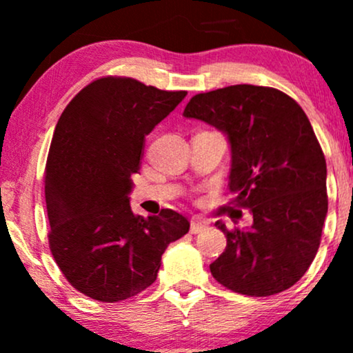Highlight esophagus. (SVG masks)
Returning <instances> with one entry per match:
<instances>
[{
  "label": "esophagus",
  "instance_id": "obj_1",
  "mask_svg": "<svg viewBox=\"0 0 353 353\" xmlns=\"http://www.w3.org/2000/svg\"><path fill=\"white\" fill-rule=\"evenodd\" d=\"M205 228H208V224L204 221H201V219H192L190 221V234H199Z\"/></svg>",
  "mask_w": 353,
  "mask_h": 353
}]
</instances>
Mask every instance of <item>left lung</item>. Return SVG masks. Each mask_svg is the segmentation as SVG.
<instances>
[{"instance_id": "1", "label": "left lung", "mask_w": 353, "mask_h": 353, "mask_svg": "<svg viewBox=\"0 0 353 353\" xmlns=\"http://www.w3.org/2000/svg\"><path fill=\"white\" fill-rule=\"evenodd\" d=\"M184 117L228 136L229 190L254 217L249 229L216 222L228 245L210 274L250 297L287 290L314 261L329 209L325 157L309 117L285 92L252 84L196 94Z\"/></svg>"}]
</instances>
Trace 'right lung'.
Segmentation results:
<instances>
[{"label":"right lung","instance_id":"obj_1","mask_svg":"<svg viewBox=\"0 0 353 353\" xmlns=\"http://www.w3.org/2000/svg\"><path fill=\"white\" fill-rule=\"evenodd\" d=\"M185 94L108 76L81 89L56 124L44 172L50 249L68 282L94 301L148 289L168 245L189 232L176 210L143 217L129 204L145 136Z\"/></svg>","mask_w":353,"mask_h":353}]
</instances>
